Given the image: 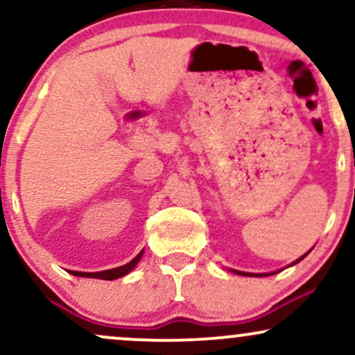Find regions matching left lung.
Wrapping results in <instances>:
<instances>
[{"label":"left lung","instance_id":"1","mask_svg":"<svg viewBox=\"0 0 355 355\" xmlns=\"http://www.w3.org/2000/svg\"><path fill=\"white\" fill-rule=\"evenodd\" d=\"M309 252H311V250H309ZM309 252H307V254H305L304 257H300V259H299V260H295V262H294V263H292V266H295V263H297V262H300V260H302V259H305V257H307V255H309ZM234 272H237V274H240V275H250V277H252V275H254V274H247V272H239V270H234ZM255 277H266V275H255Z\"/></svg>","mask_w":355,"mask_h":355}]
</instances>
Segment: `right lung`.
I'll return each mask as SVG.
<instances>
[{
  "label": "right lung",
  "instance_id": "add662e5",
  "mask_svg": "<svg viewBox=\"0 0 355 355\" xmlns=\"http://www.w3.org/2000/svg\"><path fill=\"white\" fill-rule=\"evenodd\" d=\"M141 255H144V250L138 254L135 259L132 260V262H128L126 266H121V267H116V268H110V270H101V272H75V270H70V274L76 275V277H89V279H101V280H115V279H120V277H123L126 274H130V272L135 268V266L138 262H140Z\"/></svg>",
  "mask_w": 355,
  "mask_h": 355
}]
</instances>
